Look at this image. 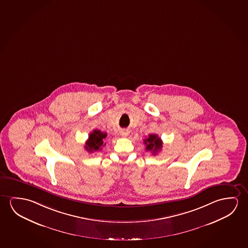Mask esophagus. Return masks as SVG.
Returning a JSON list of instances; mask_svg holds the SVG:
<instances>
[{
    "instance_id": "1",
    "label": "esophagus",
    "mask_w": 248,
    "mask_h": 248,
    "mask_svg": "<svg viewBox=\"0 0 248 248\" xmlns=\"http://www.w3.org/2000/svg\"><path fill=\"white\" fill-rule=\"evenodd\" d=\"M120 133H121V136L124 137V138H126V137L129 135V132H128L127 130H122Z\"/></svg>"
}]
</instances>
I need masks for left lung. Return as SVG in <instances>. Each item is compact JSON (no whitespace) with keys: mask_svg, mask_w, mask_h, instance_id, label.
Listing matches in <instances>:
<instances>
[{"mask_svg":"<svg viewBox=\"0 0 248 248\" xmlns=\"http://www.w3.org/2000/svg\"><path fill=\"white\" fill-rule=\"evenodd\" d=\"M146 150L151 151L153 155H156L162 149V141L155 134H150L149 138L143 140Z\"/></svg>","mask_w":248,"mask_h":248,"instance_id":"left-lung-1","label":"left lung"}]
</instances>
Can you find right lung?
Returning <instances> with one entry per match:
<instances>
[{
	"instance_id": "obj_1",
	"label": "right lung",
	"mask_w": 248,
	"mask_h": 248,
	"mask_svg": "<svg viewBox=\"0 0 248 248\" xmlns=\"http://www.w3.org/2000/svg\"><path fill=\"white\" fill-rule=\"evenodd\" d=\"M107 134L101 132L100 130H94L90 133L88 141H86L85 149L88 152L93 153L99 151L105 146L104 141L107 138Z\"/></svg>"
}]
</instances>
